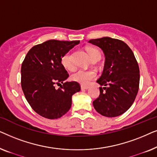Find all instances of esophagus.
Instances as JSON below:
<instances>
[{"mask_svg": "<svg viewBox=\"0 0 157 157\" xmlns=\"http://www.w3.org/2000/svg\"><path fill=\"white\" fill-rule=\"evenodd\" d=\"M81 90H86L89 89V86H81Z\"/></svg>", "mask_w": 157, "mask_h": 157, "instance_id": "1", "label": "esophagus"}]
</instances>
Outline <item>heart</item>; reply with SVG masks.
Returning <instances> with one entry per match:
<instances>
[{
	"mask_svg": "<svg viewBox=\"0 0 157 157\" xmlns=\"http://www.w3.org/2000/svg\"><path fill=\"white\" fill-rule=\"evenodd\" d=\"M87 52L91 60L94 59H101V53L95 48H88ZM62 66L66 70H73L74 65L72 61V55L71 52H68L62 56L61 59ZM96 78V73L92 70L78 69L71 76L72 80L78 82L81 85H88L91 81Z\"/></svg>",
	"mask_w": 157,
	"mask_h": 157,
	"instance_id": "1",
	"label": "heart"
}]
</instances>
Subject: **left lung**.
I'll return each mask as SVG.
<instances>
[{"label": "left lung", "instance_id": "left-lung-1", "mask_svg": "<svg viewBox=\"0 0 157 157\" xmlns=\"http://www.w3.org/2000/svg\"><path fill=\"white\" fill-rule=\"evenodd\" d=\"M90 44L101 48L105 55L102 75L97 83L98 98L93 101L94 109L106 117H116L132 106L139 91V68L134 53L121 40L104 37L91 39Z\"/></svg>", "mask_w": 157, "mask_h": 157}]
</instances>
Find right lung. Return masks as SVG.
Returning a JSON list of instances; mask_svg holds the SVG:
<instances>
[{"mask_svg":"<svg viewBox=\"0 0 157 157\" xmlns=\"http://www.w3.org/2000/svg\"><path fill=\"white\" fill-rule=\"evenodd\" d=\"M79 40H49L30 49L21 66V87L27 101L38 114L59 119L71 106V98L81 90L76 81L65 82L68 74L61 59ZM63 83L58 90L56 84Z\"/></svg>","mask_w":157,"mask_h":157,"instance_id":"1","label":"right lung"}]
</instances>
